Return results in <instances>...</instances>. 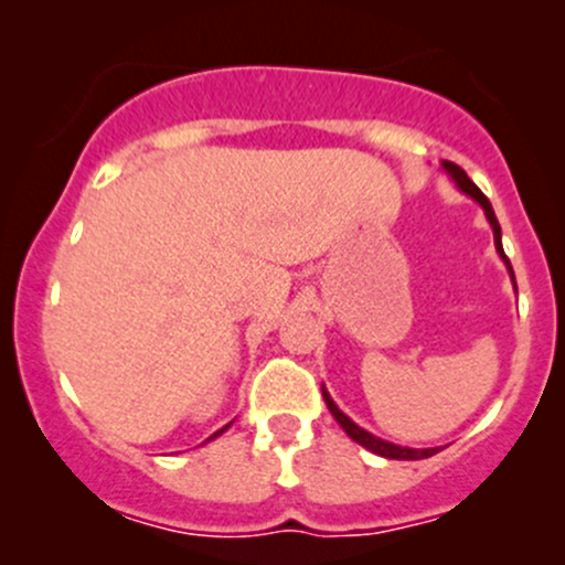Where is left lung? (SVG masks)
I'll use <instances>...</instances> for the list:
<instances>
[{
  "instance_id": "obj_1",
  "label": "left lung",
  "mask_w": 565,
  "mask_h": 565,
  "mask_svg": "<svg viewBox=\"0 0 565 565\" xmlns=\"http://www.w3.org/2000/svg\"><path fill=\"white\" fill-rule=\"evenodd\" d=\"M444 170L451 174V180H454V183H457L459 191L468 193V196H472V199L478 201V204L483 206L486 220H489L491 231H494V244H497L499 257H502L504 265H508V270H510V276H512V284H515V274H512V265H510L508 255H504V249H502V228H499V220L494 215V210H491V201L483 196L481 188L472 183V180L468 178V172H465L459 164H454V161H444ZM321 393H323V401H327L329 412H332V417L337 419V423H340L342 430H345L348 436L355 440V444H361L369 451L380 454V457H385V459H427V457H433V454L440 451V449H408V446H395V444H391V440H382L377 436H372V433L364 430V427L355 425L353 419L348 417V414H342L340 408H337V404L332 401V395L327 393V387H321Z\"/></svg>"
}]
</instances>
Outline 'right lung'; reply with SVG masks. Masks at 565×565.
<instances>
[{
  "instance_id": "1",
  "label": "right lung",
  "mask_w": 565,
  "mask_h": 565,
  "mask_svg": "<svg viewBox=\"0 0 565 565\" xmlns=\"http://www.w3.org/2000/svg\"><path fill=\"white\" fill-rule=\"evenodd\" d=\"M228 427H231V425H225V427H223V430H217V433H215V436H210V440H212V438H217V436H220V433H225V430H228Z\"/></svg>"
}]
</instances>
